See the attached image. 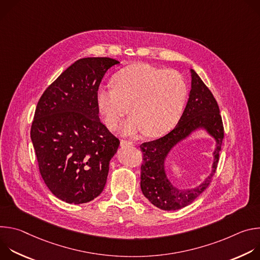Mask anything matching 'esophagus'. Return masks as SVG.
Masks as SVG:
<instances>
[{
	"label": "esophagus",
	"instance_id": "34e87169",
	"mask_svg": "<svg viewBox=\"0 0 260 260\" xmlns=\"http://www.w3.org/2000/svg\"><path fill=\"white\" fill-rule=\"evenodd\" d=\"M121 146H134V143L132 141H126V140H121L120 142Z\"/></svg>",
	"mask_w": 260,
	"mask_h": 260
}]
</instances>
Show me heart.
<instances>
[{
	"label": "heart",
	"instance_id": "obj_1",
	"mask_svg": "<svg viewBox=\"0 0 260 260\" xmlns=\"http://www.w3.org/2000/svg\"><path fill=\"white\" fill-rule=\"evenodd\" d=\"M112 84L98 88L96 107L111 129L118 127L129 107L132 115L122 127L126 136L168 133L178 122L187 96L186 83L177 72L142 62L118 71Z\"/></svg>",
	"mask_w": 260,
	"mask_h": 260
}]
</instances>
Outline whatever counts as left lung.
Masks as SVG:
<instances>
[{"label":"left lung","instance_id":"1","mask_svg":"<svg viewBox=\"0 0 260 260\" xmlns=\"http://www.w3.org/2000/svg\"><path fill=\"white\" fill-rule=\"evenodd\" d=\"M191 89L184 112L176 127L166 136L140 145L143 152L141 166V189L146 199L165 211H176L190 205L206 190L216 172L223 124L218 104L203 80L190 69ZM198 129H205L215 140L213 164L210 175L197 188L178 189L169 181L165 172V160L172 148Z\"/></svg>","mask_w":260,"mask_h":260}]
</instances>
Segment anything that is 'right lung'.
<instances>
[{"instance_id": "obj_1", "label": "right lung", "mask_w": 260, "mask_h": 260, "mask_svg": "<svg viewBox=\"0 0 260 260\" xmlns=\"http://www.w3.org/2000/svg\"><path fill=\"white\" fill-rule=\"evenodd\" d=\"M119 61L78 59L40 98L30 139L40 174L49 190L68 204H84L106 185L109 164L119 140L99 117L95 94L105 73Z\"/></svg>"}]
</instances>
